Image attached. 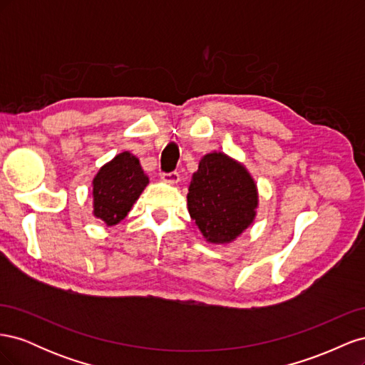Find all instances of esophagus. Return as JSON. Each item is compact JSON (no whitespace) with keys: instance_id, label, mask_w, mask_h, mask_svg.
Segmentation results:
<instances>
[{"instance_id":"obj_1","label":"esophagus","mask_w":365,"mask_h":365,"mask_svg":"<svg viewBox=\"0 0 365 365\" xmlns=\"http://www.w3.org/2000/svg\"><path fill=\"white\" fill-rule=\"evenodd\" d=\"M161 178L164 182H168L170 185H176L180 182V173L178 172H172V173H163Z\"/></svg>"}]
</instances>
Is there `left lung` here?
<instances>
[{
    "label": "left lung",
    "instance_id": "left-lung-1",
    "mask_svg": "<svg viewBox=\"0 0 365 365\" xmlns=\"http://www.w3.org/2000/svg\"><path fill=\"white\" fill-rule=\"evenodd\" d=\"M187 208L205 242L231 244L256 220L257 184L240 161L213 150L200 160L192 176Z\"/></svg>",
    "mask_w": 365,
    "mask_h": 365
}]
</instances>
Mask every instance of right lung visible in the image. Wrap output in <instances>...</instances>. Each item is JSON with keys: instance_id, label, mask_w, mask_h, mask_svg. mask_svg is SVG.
Wrapping results in <instances>:
<instances>
[{"instance_id": "add662e5", "label": "right lung", "mask_w": 365, "mask_h": 365, "mask_svg": "<svg viewBox=\"0 0 365 365\" xmlns=\"http://www.w3.org/2000/svg\"><path fill=\"white\" fill-rule=\"evenodd\" d=\"M148 184L149 176L134 153H117L93 178V216L108 227L117 225L128 216Z\"/></svg>"}]
</instances>
